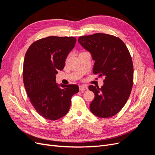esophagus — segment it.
<instances>
[{
	"mask_svg": "<svg viewBox=\"0 0 155 155\" xmlns=\"http://www.w3.org/2000/svg\"><path fill=\"white\" fill-rule=\"evenodd\" d=\"M79 90H80V91H87V90H88V87L86 85H80V86H79Z\"/></svg>",
	"mask_w": 155,
	"mask_h": 155,
	"instance_id": "1",
	"label": "esophagus"
}]
</instances>
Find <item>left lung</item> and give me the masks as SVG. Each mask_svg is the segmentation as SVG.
I'll list each match as a JSON object with an SVG mask.
<instances>
[{"mask_svg":"<svg viewBox=\"0 0 155 155\" xmlns=\"http://www.w3.org/2000/svg\"><path fill=\"white\" fill-rule=\"evenodd\" d=\"M78 42L95 61L93 73L105 78L101 88L88 87L95 96L90 109L100 118L113 116L126 104L133 85V64L129 51L119 37L101 33L81 36Z\"/></svg>","mask_w":155,"mask_h":155,"instance_id":"left-lung-1","label":"left lung"}]
</instances>
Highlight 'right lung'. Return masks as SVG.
<instances>
[{"mask_svg":"<svg viewBox=\"0 0 155 155\" xmlns=\"http://www.w3.org/2000/svg\"><path fill=\"white\" fill-rule=\"evenodd\" d=\"M74 37L50 36L33 43L25 54L23 81L31 105L43 118L57 120L67 114L77 85L59 87L55 75L64 67L68 53L75 46Z\"/></svg>","mask_w":155,"mask_h":155,"instance_id":"add662e5","label":"right lung"}]
</instances>
